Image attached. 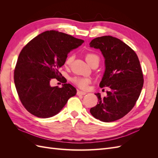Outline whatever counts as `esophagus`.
<instances>
[{"label":"esophagus","mask_w":158,"mask_h":158,"mask_svg":"<svg viewBox=\"0 0 158 158\" xmlns=\"http://www.w3.org/2000/svg\"><path fill=\"white\" fill-rule=\"evenodd\" d=\"M85 94H86V93L84 92H82V91H80V90L77 91V95H84Z\"/></svg>","instance_id":"34e87169"}]
</instances>
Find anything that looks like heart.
Listing matches in <instances>:
<instances>
[{"instance_id": "obj_1", "label": "heart", "mask_w": 158, "mask_h": 158, "mask_svg": "<svg viewBox=\"0 0 158 158\" xmlns=\"http://www.w3.org/2000/svg\"><path fill=\"white\" fill-rule=\"evenodd\" d=\"M85 60L88 62V63L91 65L93 62L95 60H99V56L94 52H89L85 55ZM74 60V55H70L67 56V58L65 60V64L66 66H70L71 63H73ZM73 82L77 86L81 89H85L88 86L89 84L91 82V80L88 78H84V77H78V76H76L74 77L72 80Z\"/></svg>"}]
</instances>
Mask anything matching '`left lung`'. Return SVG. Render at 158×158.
Wrapping results in <instances>:
<instances>
[{"mask_svg":"<svg viewBox=\"0 0 158 158\" xmlns=\"http://www.w3.org/2000/svg\"><path fill=\"white\" fill-rule=\"evenodd\" d=\"M89 45L105 57L106 71L99 86L110 89L103 98L95 94L99 102L90 113L103 122L117 121L131 111L140 95L144 76L139 59L130 47L112 36L96 37Z\"/></svg>","mask_w":158,"mask_h":158,"instance_id":"8db88e82","label":"left lung"}]
</instances>
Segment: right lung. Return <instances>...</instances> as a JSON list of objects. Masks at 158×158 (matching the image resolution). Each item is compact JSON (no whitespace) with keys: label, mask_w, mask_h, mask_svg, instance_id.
Here are the masks:
<instances>
[{"label":"right lung","mask_w":158,"mask_h":158,"mask_svg":"<svg viewBox=\"0 0 158 158\" xmlns=\"http://www.w3.org/2000/svg\"><path fill=\"white\" fill-rule=\"evenodd\" d=\"M84 43L66 33L46 31L33 38L23 47L14 72V84L19 98L28 112L40 118L55 115L76 94L59 69L67 55ZM56 78L63 87H51Z\"/></svg>","instance_id":"add662e5"}]
</instances>
